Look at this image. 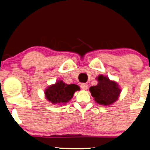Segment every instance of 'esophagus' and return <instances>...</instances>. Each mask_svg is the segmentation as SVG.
<instances>
[{"label":"esophagus","mask_w":150,"mask_h":150,"mask_svg":"<svg viewBox=\"0 0 150 150\" xmlns=\"http://www.w3.org/2000/svg\"><path fill=\"white\" fill-rule=\"evenodd\" d=\"M80 88L83 89V90H87V89H88V84L82 83L81 85H80Z\"/></svg>","instance_id":"34e87169"}]
</instances>
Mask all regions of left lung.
Listing matches in <instances>:
<instances>
[{"label": "left lung", "mask_w": 150, "mask_h": 150, "mask_svg": "<svg viewBox=\"0 0 150 150\" xmlns=\"http://www.w3.org/2000/svg\"><path fill=\"white\" fill-rule=\"evenodd\" d=\"M90 91L95 100L100 105H112L118 99L120 89L115 82L103 75L98 77V84L90 88Z\"/></svg>", "instance_id": "8db88e82"}]
</instances>
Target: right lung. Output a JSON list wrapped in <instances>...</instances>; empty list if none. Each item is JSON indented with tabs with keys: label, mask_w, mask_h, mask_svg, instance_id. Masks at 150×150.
I'll return each mask as SVG.
<instances>
[{
	"label": "right lung",
	"mask_w": 150,
	"mask_h": 150,
	"mask_svg": "<svg viewBox=\"0 0 150 150\" xmlns=\"http://www.w3.org/2000/svg\"><path fill=\"white\" fill-rule=\"evenodd\" d=\"M79 90L78 85L75 84L67 85L62 81H58L46 89L45 94L46 99L52 104H60L70 101L75 92Z\"/></svg>",
	"instance_id": "obj_1"
}]
</instances>
